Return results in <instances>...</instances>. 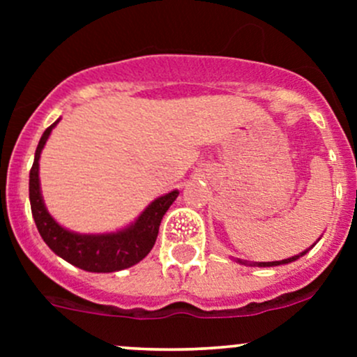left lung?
I'll return each instance as SVG.
<instances>
[{
	"label": "left lung",
	"instance_id": "left-lung-1",
	"mask_svg": "<svg viewBox=\"0 0 357 357\" xmlns=\"http://www.w3.org/2000/svg\"><path fill=\"white\" fill-rule=\"evenodd\" d=\"M316 243H312L311 247L309 248H305L304 252H301V254H297V255H291V257H289V259H283V261H271V262H247V261H240V259H235L236 262H240V264H245V266H257V268H273V266H282V264H290V262H294V261H297L298 257H302V255H305L307 254L309 250H311L312 247H314Z\"/></svg>",
	"mask_w": 357,
	"mask_h": 357
}]
</instances>
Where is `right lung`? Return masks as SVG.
Listing matches in <instances>:
<instances>
[{"instance_id": "add662e5", "label": "right lung", "mask_w": 357, "mask_h": 357, "mask_svg": "<svg viewBox=\"0 0 357 357\" xmlns=\"http://www.w3.org/2000/svg\"><path fill=\"white\" fill-rule=\"evenodd\" d=\"M59 122L60 119L43 132L34 153V164L29 172V200L39 235L59 257L84 271L114 273L138 264L155 245L162 218L172 202L178 199L179 192L172 190L158 197L138 215L135 222L119 231L89 235V233H75L63 228L46 208L41 195V185H39V158L53 128Z\"/></svg>"}]
</instances>
